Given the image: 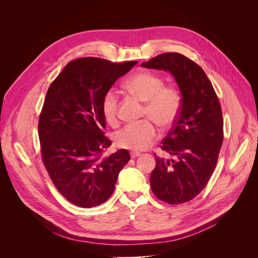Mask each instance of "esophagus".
Segmentation results:
<instances>
[{"instance_id":"34e87169","label":"esophagus","mask_w":258,"mask_h":258,"mask_svg":"<svg viewBox=\"0 0 258 258\" xmlns=\"http://www.w3.org/2000/svg\"><path fill=\"white\" fill-rule=\"evenodd\" d=\"M141 155V153H139V152H131L130 153V156H131V158H137V157H139V156Z\"/></svg>"}]
</instances>
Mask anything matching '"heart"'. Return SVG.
Returning <instances> with one entry per match:
<instances>
[{
  "label": "heart",
  "instance_id": "heart-1",
  "mask_svg": "<svg viewBox=\"0 0 258 258\" xmlns=\"http://www.w3.org/2000/svg\"><path fill=\"white\" fill-rule=\"evenodd\" d=\"M127 90L145 102L143 117L157 123L162 129L173 126L181 112L182 96L172 85H163V80L152 72H139L124 84ZM119 98L114 89L107 90L101 102L105 120L110 124L118 122ZM150 120L129 123L116 132L115 143L120 148L143 151L158 139V129Z\"/></svg>",
  "mask_w": 258,
  "mask_h": 258
}]
</instances>
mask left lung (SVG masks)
Masks as SVG:
<instances>
[{"instance_id":"8db88e82","label":"left lung","mask_w":258,"mask_h":258,"mask_svg":"<svg viewBox=\"0 0 258 258\" xmlns=\"http://www.w3.org/2000/svg\"><path fill=\"white\" fill-rule=\"evenodd\" d=\"M142 67L169 71L182 93L181 112L160 146L173 159L155 154L151 174L155 196L181 205L200 194L214 172L224 139L221 103L204 70L181 53L158 54Z\"/></svg>"}]
</instances>
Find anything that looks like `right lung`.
<instances>
[{
	"label": "right lung",
	"mask_w": 258,
	"mask_h": 258,
	"mask_svg": "<svg viewBox=\"0 0 258 258\" xmlns=\"http://www.w3.org/2000/svg\"><path fill=\"white\" fill-rule=\"evenodd\" d=\"M138 61L72 60L48 88L38 119L42 160L58 191L71 204L92 208L114 191L127 150L103 156L112 141L104 135V93Z\"/></svg>",
	"instance_id": "obj_1"
}]
</instances>
